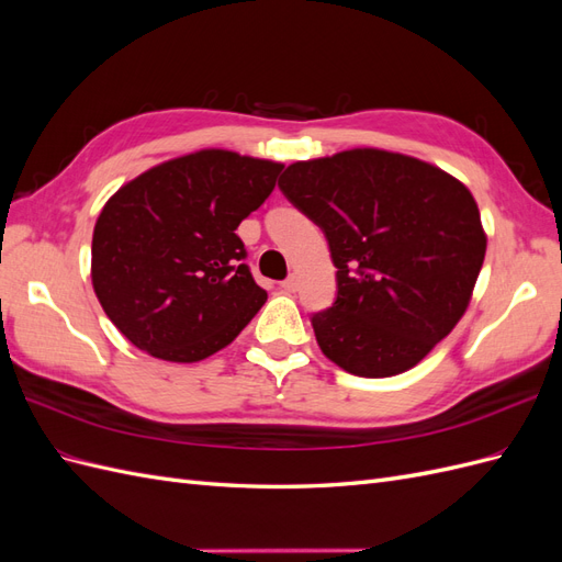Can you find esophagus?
<instances>
[{"label":"esophagus","mask_w":562,"mask_h":562,"mask_svg":"<svg viewBox=\"0 0 562 562\" xmlns=\"http://www.w3.org/2000/svg\"><path fill=\"white\" fill-rule=\"evenodd\" d=\"M281 288H283L285 293H295L297 288H300V277H297V274H291L285 281H281Z\"/></svg>","instance_id":"esophagus-1"}]
</instances>
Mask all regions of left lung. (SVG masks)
Returning a JSON list of instances; mask_svg holds the SVG:
<instances>
[{"label": "left lung", "mask_w": 562, "mask_h": 562, "mask_svg": "<svg viewBox=\"0 0 562 562\" xmlns=\"http://www.w3.org/2000/svg\"><path fill=\"white\" fill-rule=\"evenodd\" d=\"M279 187L326 234L337 267L333 307L312 316L333 363L359 378L398 375L464 316L487 239L457 178L363 147L295 161Z\"/></svg>", "instance_id": "obj_1"}]
</instances>
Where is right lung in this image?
<instances>
[{
  "label": "right lung",
  "mask_w": 562,
  "mask_h": 562,
  "mask_svg": "<svg viewBox=\"0 0 562 562\" xmlns=\"http://www.w3.org/2000/svg\"><path fill=\"white\" fill-rule=\"evenodd\" d=\"M283 164L201 149L149 168L100 211L93 291L131 342L173 363L225 349L260 312L236 227L271 194Z\"/></svg>",
  "instance_id": "add662e5"
}]
</instances>
